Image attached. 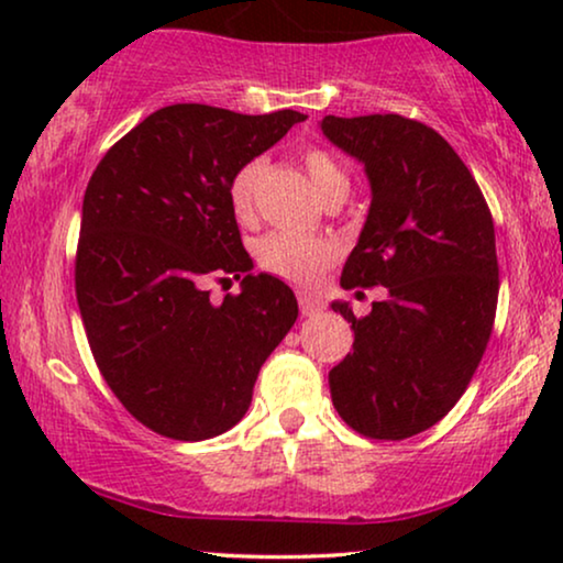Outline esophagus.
<instances>
[{"mask_svg":"<svg viewBox=\"0 0 563 563\" xmlns=\"http://www.w3.org/2000/svg\"><path fill=\"white\" fill-rule=\"evenodd\" d=\"M299 312L302 314H318L322 312V299L318 295H310V291H299Z\"/></svg>","mask_w":563,"mask_h":563,"instance_id":"obj_1","label":"esophagus"}]
</instances>
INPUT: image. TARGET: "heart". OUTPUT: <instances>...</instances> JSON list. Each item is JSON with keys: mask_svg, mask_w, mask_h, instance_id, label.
I'll use <instances>...</instances> for the list:
<instances>
[{"mask_svg": "<svg viewBox=\"0 0 563 563\" xmlns=\"http://www.w3.org/2000/svg\"><path fill=\"white\" fill-rule=\"evenodd\" d=\"M307 174L322 197L335 187H349V176L343 166L325 151H307L305 156ZM264 172V161L253 158L249 164L238 168V174L230 181V202L238 214H249L256 199V187ZM335 251L333 245L322 238L295 233V230H274L258 243V261L266 272H272L282 279L295 284H310L333 264Z\"/></svg>", "mask_w": 563, "mask_h": 563, "instance_id": "heart-1", "label": "heart"}]
</instances>
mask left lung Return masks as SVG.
<instances>
[{
  "label": "left lung",
  "mask_w": 563,
  "mask_h": 563,
  "mask_svg": "<svg viewBox=\"0 0 563 563\" xmlns=\"http://www.w3.org/2000/svg\"><path fill=\"white\" fill-rule=\"evenodd\" d=\"M364 164L372 205L341 287H387L351 322L353 353L330 368V397L361 435L402 441L445 418L479 366L495 325V222L459 153L422 122L366 114L320 122Z\"/></svg>",
  "instance_id": "1"
}]
</instances>
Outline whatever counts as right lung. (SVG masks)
I'll list each match as a JSON object with an SVG mask.
<instances>
[{"instance_id":"1","label":"right lung","mask_w":563,"mask_h":563,"mask_svg":"<svg viewBox=\"0 0 563 563\" xmlns=\"http://www.w3.org/2000/svg\"><path fill=\"white\" fill-rule=\"evenodd\" d=\"M302 120L295 110L161 107L91 174L76 302L104 382L158 435L205 441L233 428L295 325V291L251 272L230 181ZM210 278H241L242 295L214 306Z\"/></svg>"}]
</instances>
